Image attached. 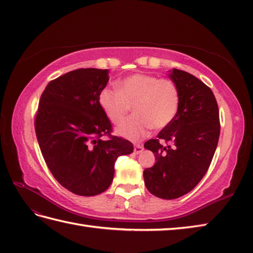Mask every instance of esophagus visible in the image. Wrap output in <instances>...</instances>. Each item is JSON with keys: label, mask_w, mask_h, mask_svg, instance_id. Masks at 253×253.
<instances>
[{"label": "esophagus", "mask_w": 253, "mask_h": 253, "mask_svg": "<svg viewBox=\"0 0 253 253\" xmlns=\"http://www.w3.org/2000/svg\"><path fill=\"white\" fill-rule=\"evenodd\" d=\"M143 149H144V147H143L141 144H136L135 146H134V153H135L136 155L141 154L142 151H143Z\"/></svg>", "instance_id": "obj_1"}]
</instances>
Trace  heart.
Here are the masks:
<instances>
[{
  "label": "heart",
  "instance_id": "heart-1",
  "mask_svg": "<svg viewBox=\"0 0 253 253\" xmlns=\"http://www.w3.org/2000/svg\"><path fill=\"white\" fill-rule=\"evenodd\" d=\"M116 87H105L98 102L109 119L122 122L133 106L134 115L117 127L121 136L137 141L151 128L161 130L176 117L179 107L177 86L169 79L135 74L122 79Z\"/></svg>",
  "mask_w": 253,
  "mask_h": 253
}]
</instances>
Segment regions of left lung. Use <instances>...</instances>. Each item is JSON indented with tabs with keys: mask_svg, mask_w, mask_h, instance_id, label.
Wrapping results in <instances>:
<instances>
[{
	"mask_svg": "<svg viewBox=\"0 0 253 253\" xmlns=\"http://www.w3.org/2000/svg\"><path fill=\"white\" fill-rule=\"evenodd\" d=\"M169 78L179 92L177 115L156 139L144 144L156 158V164L144 171L145 185L162 199L181 197L201 181L215 153L221 128L210 87L175 68L169 70Z\"/></svg>",
	"mask_w": 253,
	"mask_h": 253,
	"instance_id": "left-lung-1",
	"label": "left lung"
}]
</instances>
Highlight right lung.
Listing matches in <instances>:
<instances>
[{
	"label": "right lung",
	"instance_id": "obj_1",
	"mask_svg": "<svg viewBox=\"0 0 253 253\" xmlns=\"http://www.w3.org/2000/svg\"><path fill=\"white\" fill-rule=\"evenodd\" d=\"M108 74L96 68L67 72L47 84L39 103L35 126L43 158L56 181L79 196L105 192L118 157L133 153L125 138H100L111 132L98 102Z\"/></svg>",
	"mask_w": 253,
	"mask_h": 253
}]
</instances>
